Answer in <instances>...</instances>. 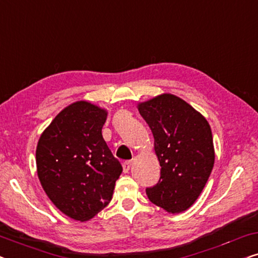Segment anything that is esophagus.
<instances>
[{
  "label": "esophagus",
  "mask_w": 258,
  "mask_h": 258,
  "mask_svg": "<svg viewBox=\"0 0 258 258\" xmlns=\"http://www.w3.org/2000/svg\"><path fill=\"white\" fill-rule=\"evenodd\" d=\"M132 165H133L132 161H125L124 163H123V171L128 172L130 170V168H132Z\"/></svg>",
  "instance_id": "34e87169"
}]
</instances>
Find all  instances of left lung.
Wrapping results in <instances>:
<instances>
[{"label": "left lung", "instance_id": "8db88e82", "mask_svg": "<svg viewBox=\"0 0 258 258\" xmlns=\"http://www.w3.org/2000/svg\"><path fill=\"white\" fill-rule=\"evenodd\" d=\"M150 126L161 165L160 181L148 199L169 214L188 210L202 192L215 163L211 128L206 117L172 94L137 104Z\"/></svg>", "mask_w": 258, "mask_h": 258}]
</instances>
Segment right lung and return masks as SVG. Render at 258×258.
Wrapping results in <instances>:
<instances>
[{"label":"right lung","instance_id":"add662e5","mask_svg":"<svg viewBox=\"0 0 258 258\" xmlns=\"http://www.w3.org/2000/svg\"><path fill=\"white\" fill-rule=\"evenodd\" d=\"M107 109L77 101L41 134L36 168L54 206L75 221H89L108 206L122 165L102 136Z\"/></svg>","mask_w":258,"mask_h":258}]
</instances>
